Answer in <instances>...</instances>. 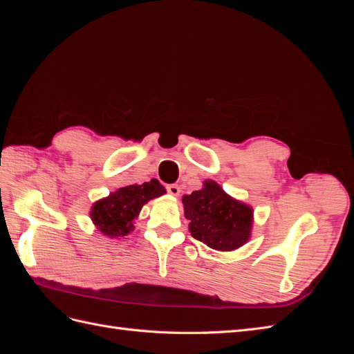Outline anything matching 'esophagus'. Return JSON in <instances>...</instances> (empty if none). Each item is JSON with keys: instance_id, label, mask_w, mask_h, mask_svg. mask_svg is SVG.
Wrapping results in <instances>:
<instances>
[{"instance_id": "esophagus-1", "label": "esophagus", "mask_w": 354, "mask_h": 354, "mask_svg": "<svg viewBox=\"0 0 354 354\" xmlns=\"http://www.w3.org/2000/svg\"><path fill=\"white\" fill-rule=\"evenodd\" d=\"M167 190H168V194L171 196H178L180 195V187L177 185H168Z\"/></svg>"}]
</instances>
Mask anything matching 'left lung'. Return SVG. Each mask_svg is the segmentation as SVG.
I'll return each instance as SVG.
<instances>
[{
  "mask_svg": "<svg viewBox=\"0 0 354 354\" xmlns=\"http://www.w3.org/2000/svg\"><path fill=\"white\" fill-rule=\"evenodd\" d=\"M185 217L195 239L217 251H234L251 238L254 209L234 199L214 180H205L199 190L183 196Z\"/></svg>",
  "mask_w": 354,
  "mask_h": 354,
  "instance_id": "1",
  "label": "left lung"
}]
</instances>
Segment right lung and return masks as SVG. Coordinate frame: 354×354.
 I'll return each instance as SVG.
<instances>
[{
  "mask_svg": "<svg viewBox=\"0 0 354 354\" xmlns=\"http://www.w3.org/2000/svg\"><path fill=\"white\" fill-rule=\"evenodd\" d=\"M165 187L156 178L143 185L120 187L109 196L95 201L90 211V218L103 236L120 239L134 230L145 203L165 194Z\"/></svg>",
  "mask_w": 354,
  "mask_h": 354,
  "instance_id": "1",
  "label": "right lung"
}]
</instances>
